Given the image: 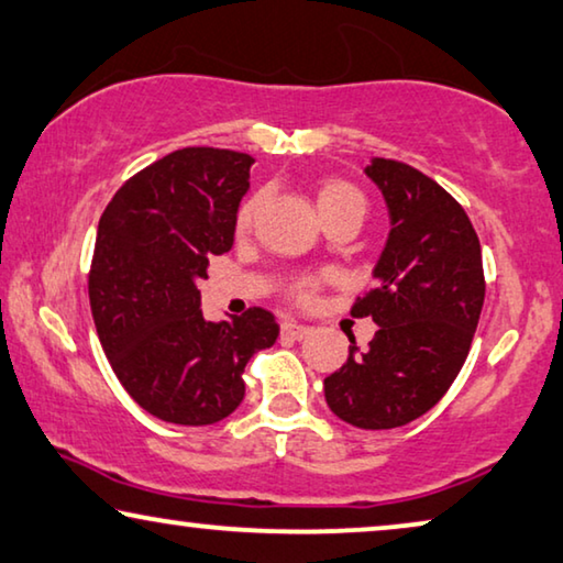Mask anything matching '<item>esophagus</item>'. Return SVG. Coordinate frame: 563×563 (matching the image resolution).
I'll return each instance as SVG.
<instances>
[{
    "instance_id": "34e87169",
    "label": "esophagus",
    "mask_w": 563,
    "mask_h": 563,
    "mask_svg": "<svg viewBox=\"0 0 563 563\" xmlns=\"http://www.w3.org/2000/svg\"><path fill=\"white\" fill-rule=\"evenodd\" d=\"M280 333L288 335V339H303V335L310 333L308 325L292 321V318H285V321L280 323Z\"/></svg>"
}]
</instances>
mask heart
Masks as SVG:
<instances>
[{"instance_id": "b5f03b06", "label": "heart", "mask_w": 563, "mask_h": 563, "mask_svg": "<svg viewBox=\"0 0 563 563\" xmlns=\"http://www.w3.org/2000/svg\"><path fill=\"white\" fill-rule=\"evenodd\" d=\"M260 201H263V191H253V195L240 201L238 212H234V230H238L240 234L253 228ZM318 209H321L323 220L331 222V220H335V217L349 214V212L364 214L366 201H364L362 191H358L351 181L329 179L321 184V189H318ZM318 285H321V280L310 278V275L308 278H298L290 285V296L296 298L298 303H310V300L316 298Z\"/></svg>"}]
</instances>
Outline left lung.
<instances>
[{"instance_id": "1", "label": "left lung", "mask_w": 563, "mask_h": 563, "mask_svg": "<svg viewBox=\"0 0 563 563\" xmlns=\"http://www.w3.org/2000/svg\"><path fill=\"white\" fill-rule=\"evenodd\" d=\"M387 199L391 232L374 267L376 285L351 316L379 325L368 351L323 379L325 401L362 430L401 427L438 405L463 368L481 321V240L460 201L415 166L374 158L366 166Z\"/></svg>"}]
</instances>
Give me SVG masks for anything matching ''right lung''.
Masks as SVG:
<instances>
[{"instance_id": "add662e5", "label": "right lung", "mask_w": 563, "mask_h": 563, "mask_svg": "<svg viewBox=\"0 0 563 563\" xmlns=\"http://www.w3.org/2000/svg\"><path fill=\"white\" fill-rule=\"evenodd\" d=\"M253 164L230 148H179L123 181L98 222L88 296L100 346L133 401L164 422L232 415L250 356L280 333L265 308L232 323L199 308L197 283L209 257L232 250Z\"/></svg>"}]
</instances>
